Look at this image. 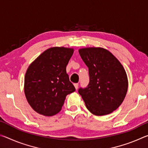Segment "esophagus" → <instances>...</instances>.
Here are the masks:
<instances>
[{
  "label": "esophagus",
  "mask_w": 148,
  "mask_h": 148,
  "mask_svg": "<svg viewBox=\"0 0 148 148\" xmlns=\"http://www.w3.org/2000/svg\"><path fill=\"white\" fill-rule=\"evenodd\" d=\"M74 87H75V88H76V89H77V88H78L79 84H74Z\"/></svg>",
  "instance_id": "esophagus-1"
}]
</instances>
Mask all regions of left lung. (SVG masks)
I'll use <instances>...</instances> for the list:
<instances>
[{"mask_svg":"<svg viewBox=\"0 0 148 148\" xmlns=\"http://www.w3.org/2000/svg\"><path fill=\"white\" fill-rule=\"evenodd\" d=\"M78 51L89 74V85L79 88V94L91 114L99 116L111 114L121 104L128 89L123 66L102 47H85Z\"/></svg>","mask_w":148,"mask_h":148,"instance_id":"8db88e82","label":"left lung"}]
</instances>
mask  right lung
I'll return each mask as SVG.
<instances>
[{
    "label": "right lung",
    "instance_id": "add662e5",
    "mask_svg": "<svg viewBox=\"0 0 148 148\" xmlns=\"http://www.w3.org/2000/svg\"><path fill=\"white\" fill-rule=\"evenodd\" d=\"M74 49L53 47L41 53L27 69L24 92L35 112L52 116L61 111L66 95L75 91L66 67Z\"/></svg>",
    "mask_w": 148,
    "mask_h": 148
}]
</instances>
